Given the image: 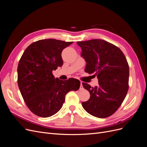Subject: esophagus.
I'll return each mask as SVG.
<instances>
[{"label": "esophagus", "instance_id": "obj_1", "mask_svg": "<svg viewBox=\"0 0 147 147\" xmlns=\"http://www.w3.org/2000/svg\"><path fill=\"white\" fill-rule=\"evenodd\" d=\"M83 88H84V87H83V86H82V82H80V86L79 89L80 90H83Z\"/></svg>", "mask_w": 147, "mask_h": 147}]
</instances>
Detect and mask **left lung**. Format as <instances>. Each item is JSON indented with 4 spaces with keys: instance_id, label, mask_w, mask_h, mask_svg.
I'll return each instance as SVG.
<instances>
[{
    "instance_id": "8db88e82",
    "label": "left lung",
    "mask_w": 147,
    "mask_h": 147,
    "mask_svg": "<svg viewBox=\"0 0 147 147\" xmlns=\"http://www.w3.org/2000/svg\"><path fill=\"white\" fill-rule=\"evenodd\" d=\"M81 48V57L86 61L85 71L94 73L98 86L83 87L90 94L88 101L82 102L83 108L98 118H106L120 107L128 90L129 65L124 54L110 42L101 39L77 42Z\"/></svg>"
}]
</instances>
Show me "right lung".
Returning a JSON list of instances; mask_svg holds the SVG:
<instances>
[{"mask_svg":"<svg viewBox=\"0 0 147 147\" xmlns=\"http://www.w3.org/2000/svg\"><path fill=\"white\" fill-rule=\"evenodd\" d=\"M72 43L51 38L38 40L27 47L19 61V88L27 106L38 116L55 114L62 107L67 93L80 87L79 80H61L52 73L62 66L61 52Z\"/></svg>","mask_w":147,"mask_h":147,"instance_id":"obj_1","label":"right lung"}]
</instances>
